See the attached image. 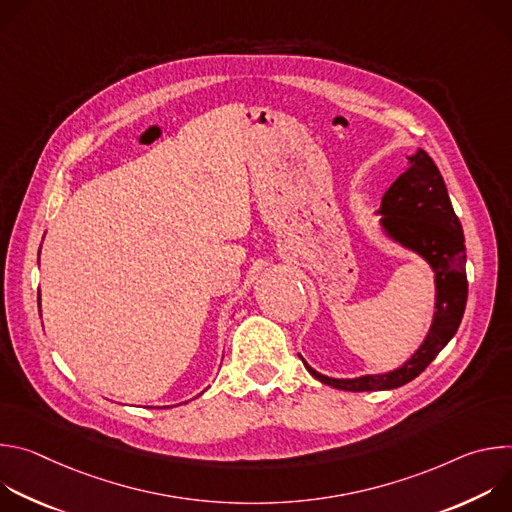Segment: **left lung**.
<instances>
[{"instance_id":"left-lung-1","label":"left lung","mask_w":512,"mask_h":512,"mask_svg":"<svg viewBox=\"0 0 512 512\" xmlns=\"http://www.w3.org/2000/svg\"><path fill=\"white\" fill-rule=\"evenodd\" d=\"M407 170L389 186L375 212L381 216L383 237L419 255L433 271L435 298L429 332L401 367L354 379H334L314 371L300 354L304 367L320 383L342 391H389L407 385L454 338L468 298L464 233L448 196L446 182L433 160L419 148L407 158Z\"/></svg>"}]
</instances>
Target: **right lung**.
Segmentation results:
<instances>
[{"instance_id":"add662e5","label":"right lung","mask_w":512,"mask_h":512,"mask_svg":"<svg viewBox=\"0 0 512 512\" xmlns=\"http://www.w3.org/2000/svg\"><path fill=\"white\" fill-rule=\"evenodd\" d=\"M38 302H40V300H38Z\"/></svg>"}]
</instances>
